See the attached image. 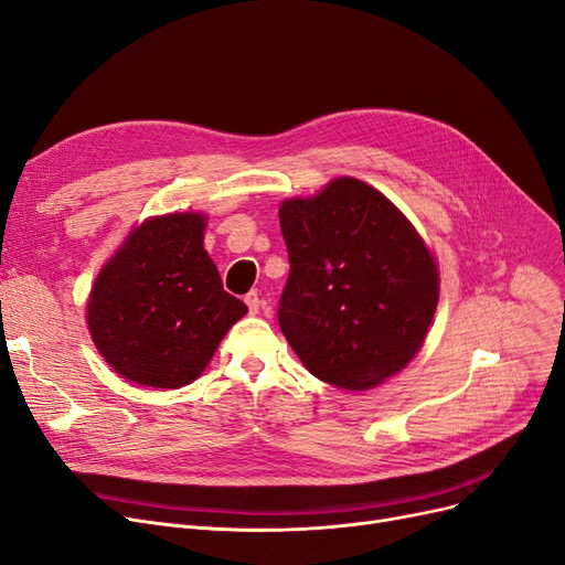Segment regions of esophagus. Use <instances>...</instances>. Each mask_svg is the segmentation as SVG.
Listing matches in <instances>:
<instances>
[{"label": "esophagus", "mask_w": 565, "mask_h": 565, "mask_svg": "<svg viewBox=\"0 0 565 565\" xmlns=\"http://www.w3.org/2000/svg\"><path fill=\"white\" fill-rule=\"evenodd\" d=\"M244 302H247L249 313H258V309H260V298H258V292H256V290L247 292V296H244Z\"/></svg>", "instance_id": "obj_1"}]
</instances>
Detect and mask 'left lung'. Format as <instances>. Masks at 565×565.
Here are the masks:
<instances>
[{
	"instance_id": "1",
	"label": "left lung",
	"mask_w": 565,
	"mask_h": 565,
	"mask_svg": "<svg viewBox=\"0 0 565 565\" xmlns=\"http://www.w3.org/2000/svg\"><path fill=\"white\" fill-rule=\"evenodd\" d=\"M290 273L279 326L307 370L343 390L395 376L438 302L427 244L381 191L353 178L279 207Z\"/></svg>"
}]
</instances>
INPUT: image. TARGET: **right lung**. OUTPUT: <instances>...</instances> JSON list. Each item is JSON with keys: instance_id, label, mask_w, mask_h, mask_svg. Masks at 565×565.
Wrapping results in <instances>:
<instances>
[{"instance_id": "add662e5", "label": "right lung", "mask_w": 565, "mask_h": 565, "mask_svg": "<svg viewBox=\"0 0 565 565\" xmlns=\"http://www.w3.org/2000/svg\"><path fill=\"white\" fill-rule=\"evenodd\" d=\"M203 231L205 216L193 212L147 218L94 281L87 305L94 347L131 383L170 390L195 381L247 313L224 290Z\"/></svg>"}]
</instances>
